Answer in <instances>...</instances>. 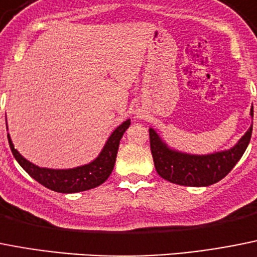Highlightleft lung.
Instances as JSON below:
<instances>
[{"label": "left lung", "instance_id": "left-lung-1", "mask_svg": "<svg viewBox=\"0 0 257 257\" xmlns=\"http://www.w3.org/2000/svg\"><path fill=\"white\" fill-rule=\"evenodd\" d=\"M251 116L253 117V107ZM149 135L154 164L160 177L184 186H209L222 180L242 158L251 140L252 125L235 146L208 155H190L172 150L153 128L149 129Z\"/></svg>", "mask_w": 257, "mask_h": 257}]
</instances>
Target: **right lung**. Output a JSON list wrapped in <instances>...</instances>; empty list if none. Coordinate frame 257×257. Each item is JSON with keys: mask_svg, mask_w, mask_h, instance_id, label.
I'll return each mask as SVG.
<instances>
[{"mask_svg": "<svg viewBox=\"0 0 257 257\" xmlns=\"http://www.w3.org/2000/svg\"><path fill=\"white\" fill-rule=\"evenodd\" d=\"M131 125V120H126L120 124L112 135L107 140L103 150L89 164L81 167H76L72 169H50V168H40L31 162L23 158L21 154L15 150L14 145L11 142L10 136L8 135L9 145H10L11 153L21 164L22 168L28 173L36 181L44 185L45 187L50 189L57 193L70 194L85 191L89 189H94L106 181L108 176L112 172L115 166L116 154L119 150V144L124 132Z\"/></svg>", "mask_w": 257, "mask_h": 257, "instance_id": "1", "label": "right lung"}]
</instances>
